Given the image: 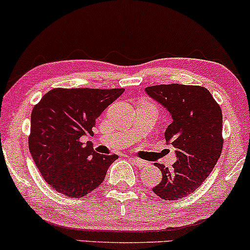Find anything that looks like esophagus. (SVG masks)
Instances as JSON below:
<instances>
[{
    "label": "esophagus",
    "mask_w": 250,
    "mask_h": 250,
    "mask_svg": "<svg viewBox=\"0 0 250 250\" xmlns=\"http://www.w3.org/2000/svg\"><path fill=\"white\" fill-rule=\"evenodd\" d=\"M129 159H130V161L133 162V163H134L135 165H136V167H143L144 165L146 164V162L141 161V159H138V158H136V157H130Z\"/></svg>",
    "instance_id": "obj_1"
}]
</instances>
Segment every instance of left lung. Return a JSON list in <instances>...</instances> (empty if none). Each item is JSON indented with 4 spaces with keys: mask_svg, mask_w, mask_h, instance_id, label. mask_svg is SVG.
Returning <instances> with one entry per match:
<instances>
[{
    "mask_svg": "<svg viewBox=\"0 0 250 250\" xmlns=\"http://www.w3.org/2000/svg\"><path fill=\"white\" fill-rule=\"evenodd\" d=\"M146 92L172 116L164 135L177 157L171 169L155 163L162 180L152 191L163 200H179L203 184L220 158L221 108L203 86L169 83L146 87Z\"/></svg>",
    "mask_w": 250,
    "mask_h": 250,
    "instance_id": "obj_1",
    "label": "left lung"
}]
</instances>
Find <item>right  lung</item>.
Wrapping results in <instances>:
<instances>
[{
  "label": "right lung",
  "mask_w": 250,
  "mask_h": 250,
  "mask_svg": "<svg viewBox=\"0 0 250 250\" xmlns=\"http://www.w3.org/2000/svg\"><path fill=\"white\" fill-rule=\"evenodd\" d=\"M123 88H53L31 113L29 150L45 182L70 198L91 193L104 182L117 155H100L83 135Z\"/></svg>",
  "instance_id": "obj_1"
}]
</instances>
